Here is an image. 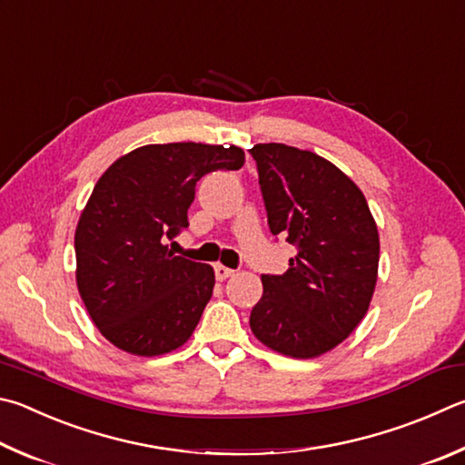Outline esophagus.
<instances>
[{
    "instance_id": "34e87169",
    "label": "esophagus",
    "mask_w": 465,
    "mask_h": 465,
    "mask_svg": "<svg viewBox=\"0 0 465 465\" xmlns=\"http://www.w3.org/2000/svg\"><path fill=\"white\" fill-rule=\"evenodd\" d=\"M233 274H235V270H232V268H227L223 264H217L215 266V278H217V281H225V278H230Z\"/></svg>"
}]
</instances>
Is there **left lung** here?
<instances>
[{
    "instance_id": "obj_1",
    "label": "left lung",
    "mask_w": 465,
    "mask_h": 465,
    "mask_svg": "<svg viewBox=\"0 0 465 465\" xmlns=\"http://www.w3.org/2000/svg\"><path fill=\"white\" fill-rule=\"evenodd\" d=\"M250 152L270 232L297 246L284 274H262L252 333L282 356L319 358L368 313L378 281L376 222L358 184L315 152L274 142Z\"/></svg>"
}]
</instances>
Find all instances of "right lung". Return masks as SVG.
I'll list each match as a JSON object with an SVG mask.
<instances>
[{
	"label": "right lung",
	"mask_w": 465,
	"mask_h": 465,
	"mask_svg": "<svg viewBox=\"0 0 465 465\" xmlns=\"http://www.w3.org/2000/svg\"><path fill=\"white\" fill-rule=\"evenodd\" d=\"M238 146L148 144L99 176L74 230L77 289L93 323L132 356H163L195 331L213 294L209 264L174 256L166 240L189 225L195 184L211 171H238Z\"/></svg>",
	"instance_id": "obj_1"
}]
</instances>
